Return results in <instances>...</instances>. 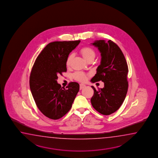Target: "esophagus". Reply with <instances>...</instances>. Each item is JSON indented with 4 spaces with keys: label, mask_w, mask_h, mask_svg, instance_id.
<instances>
[{
    "label": "esophagus",
    "mask_w": 158,
    "mask_h": 158,
    "mask_svg": "<svg viewBox=\"0 0 158 158\" xmlns=\"http://www.w3.org/2000/svg\"><path fill=\"white\" fill-rule=\"evenodd\" d=\"M85 87V85H84V84H81L80 85V90L82 89Z\"/></svg>",
    "instance_id": "34e87169"
}]
</instances>
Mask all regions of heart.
Here are the masks:
<instances>
[{
  "instance_id": "heart-1",
  "label": "heart",
  "mask_w": 158,
  "mask_h": 158,
  "mask_svg": "<svg viewBox=\"0 0 158 158\" xmlns=\"http://www.w3.org/2000/svg\"><path fill=\"white\" fill-rule=\"evenodd\" d=\"M80 52L82 56L84 57V59L86 60H87L88 59H89L90 57H95V52H94V50L90 47H83L81 50ZM72 57V55H69L68 56L67 60H66V65L67 66H69L71 64ZM73 77L76 80L80 81L81 82H84L87 80V75L84 72H80V71L75 72L74 74H73Z\"/></svg>"
}]
</instances>
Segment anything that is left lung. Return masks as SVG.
Segmentation results:
<instances>
[{
  "label": "left lung",
  "mask_w": 158,
  "mask_h": 158,
  "mask_svg": "<svg viewBox=\"0 0 158 158\" xmlns=\"http://www.w3.org/2000/svg\"><path fill=\"white\" fill-rule=\"evenodd\" d=\"M101 52V64L97 73L91 82L102 81L104 84L102 89L94 90L91 103L94 109L100 114L109 115L120 107L128 91V67L124 55L116 44L109 40H95L92 44Z\"/></svg>",
  "instance_id": "8db88e82"
}]
</instances>
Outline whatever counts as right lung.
<instances>
[{
  "mask_svg": "<svg viewBox=\"0 0 158 158\" xmlns=\"http://www.w3.org/2000/svg\"><path fill=\"white\" fill-rule=\"evenodd\" d=\"M80 40L56 41L48 44L34 62L30 76V89L37 107L47 118H60L70 110L80 89L77 82L67 87L57 82V76L67 72L66 60Z\"/></svg>",
  "mask_w": 158,
  "mask_h": 158,
  "instance_id": "add662e5",
  "label": "right lung"
}]
</instances>
